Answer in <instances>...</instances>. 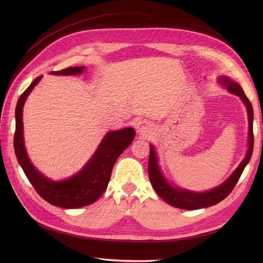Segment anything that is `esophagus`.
Listing matches in <instances>:
<instances>
[{"label":"esophagus","mask_w":263,"mask_h":263,"mask_svg":"<svg viewBox=\"0 0 263 263\" xmlns=\"http://www.w3.org/2000/svg\"><path fill=\"white\" fill-rule=\"evenodd\" d=\"M136 130H137V132H139L140 134L146 135V134L150 133V131H151V126H150V123H149L148 121H146V120H141L139 123H137Z\"/></svg>","instance_id":"34e87169"}]
</instances>
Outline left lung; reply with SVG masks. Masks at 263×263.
<instances>
[{"mask_svg": "<svg viewBox=\"0 0 263 263\" xmlns=\"http://www.w3.org/2000/svg\"><path fill=\"white\" fill-rule=\"evenodd\" d=\"M219 83L223 86L227 88V90L233 95H237L240 97L241 100L244 102L247 108L248 114V149L245 158L240 163L237 170L234 171L231 176L227 179V180L218 185L217 187L206 191L202 193L197 192H191L184 189H178L174 187L171 183L166 181L160 171L158 159L156 156V151L154 146H150V154H149V162H148V175L149 180L151 185L155 189L157 194L167 203L177 206V208L185 209V210H197L206 208L213 204L218 203L225 199L233 190L234 185L237 184L239 179L247 165L250 162L253 149H254V133H253V120H254V110L251 101L248 100L247 97L245 96L242 87L238 84V83L231 81L230 79L226 77H220Z\"/></svg>", "mask_w": 263, "mask_h": 263, "instance_id": "1", "label": "left lung"}]
</instances>
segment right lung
<instances>
[{
	"mask_svg": "<svg viewBox=\"0 0 263 263\" xmlns=\"http://www.w3.org/2000/svg\"><path fill=\"white\" fill-rule=\"evenodd\" d=\"M85 67H69L50 73L57 76L81 74ZM43 76L36 78L20 96L16 106V131L13 147L17 160L25 176L38 194L49 203L66 209H77L95 202L104 193L112 175V170L118 157L132 143L135 131L126 128L108 132L98 149L78 174L63 181H54L38 172L27 158L23 139L22 110L27 96L38 84Z\"/></svg>",
	"mask_w": 263,
	"mask_h": 263,
	"instance_id": "obj_1",
	"label": "right lung"
}]
</instances>
